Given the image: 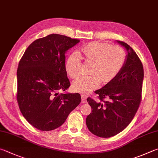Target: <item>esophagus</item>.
Here are the masks:
<instances>
[{
    "label": "esophagus",
    "mask_w": 158,
    "mask_h": 158,
    "mask_svg": "<svg viewBox=\"0 0 158 158\" xmlns=\"http://www.w3.org/2000/svg\"><path fill=\"white\" fill-rule=\"evenodd\" d=\"M86 99H87V96L84 94H81V102L83 103H85L86 102Z\"/></svg>",
    "instance_id": "esophagus-1"
}]
</instances>
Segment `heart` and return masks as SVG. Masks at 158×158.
Returning a JSON list of instances; mask_svg holds the SVG:
<instances>
[{"label":"heart","instance_id":"heart-1","mask_svg":"<svg viewBox=\"0 0 158 158\" xmlns=\"http://www.w3.org/2000/svg\"><path fill=\"white\" fill-rule=\"evenodd\" d=\"M87 61L93 63L90 76L84 77L73 83L75 91L88 93L102 83L113 80L121 71L125 63V53L122 48L111 46L101 42H92L81 49ZM65 68L69 75L78 79L82 74V61L79 54H72L67 59Z\"/></svg>","mask_w":158,"mask_h":158}]
</instances>
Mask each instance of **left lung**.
<instances>
[{"instance_id":"8db88e82","label":"left lung","mask_w":158,"mask_h":158,"mask_svg":"<svg viewBox=\"0 0 158 158\" xmlns=\"http://www.w3.org/2000/svg\"><path fill=\"white\" fill-rule=\"evenodd\" d=\"M117 42L127 51L124 66L113 80L94 92L99 100L87 99L92 108L85 120L87 127L100 137H113L127 127L141 102L144 79L142 62L130 45Z\"/></svg>"}]
</instances>
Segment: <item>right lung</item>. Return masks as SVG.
I'll return each instance as SVG.
<instances>
[{
	"label": "right lung",
	"mask_w": 158,
	"mask_h": 158,
	"mask_svg": "<svg viewBox=\"0 0 158 158\" xmlns=\"http://www.w3.org/2000/svg\"><path fill=\"white\" fill-rule=\"evenodd\" d=\"M80 41L52 34L28 46L17 70V102L25 119L48 131L64 124L81 101L79 93L59 94L70 87L65 52Z\"/></svg>",
	"instance_id": "1"
}]
</instances>
